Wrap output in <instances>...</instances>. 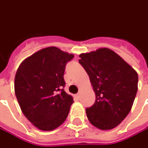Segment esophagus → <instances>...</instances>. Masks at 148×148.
<instances>
[{"label":"esophagus","mask_w":148,"mask_h":148,"mask_svg":"<svg viewBox=\"0 0 148 148\" xmlns=\"http://www.w3.org/2000/svg\"><path fill=\"white\" fill-rule=\"evenodd\" d=\"M76 97H77V98H80V92H78V93L76 94Z\"/></svg>","instance_id":"esophagus-1"}]
</instances>
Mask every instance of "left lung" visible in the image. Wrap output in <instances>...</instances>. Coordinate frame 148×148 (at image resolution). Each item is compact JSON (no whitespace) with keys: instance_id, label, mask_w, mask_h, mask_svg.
I'll list each match as a JSON object with an SVG mask.
<instances>
[{"instance_id":"1","label":"left lung","mask_w":148,"mask_h":148,"mask_svg":"<svg viewBox=\"0 0 148 148\" xmlns=\"http://www.w3.org/2000/svg\"><path fill=\"white\" fill-rule=\"evenodd\" d=\"M80 63L95 92L94 105L86 109L88 121L100 130L114 129L130 113L138 91V73L117 53L99 48L80 54Z\"/></svg>"}]
</instances>
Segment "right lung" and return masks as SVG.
<instances>
[{
  "instance_id": "obj_1",
  "label": "right lung",
  "mask_w": 148,
  "mask_h": 148,
  "mask_svg": "<svg viewBox=\"0 0 148 148\" xmlns=\"http://www.w3.org/2000/svg\"><path fill=\"white\" fill-rule=\"evenodd\" d=\"M74 55L49 47L21 62L14 92L25 118L38 130L56 129L66 120L73 97L64 91L65 66Z\"/></svg>"
}]
</instances>
